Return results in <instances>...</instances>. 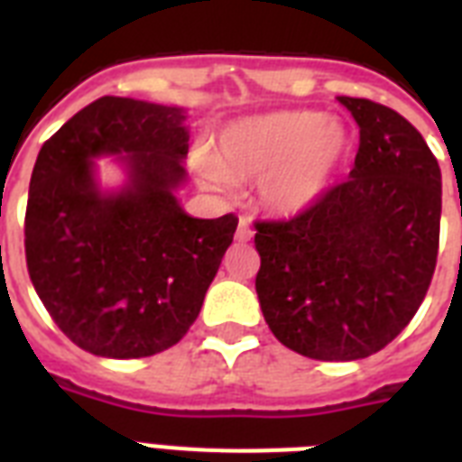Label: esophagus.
Segmentation results:
<instances>
[{"label":"esophagus","mask_w":462,"mask_h":462,"mask_svg":"<svg viewBox=\"0 0 462 462\" xmlns=\"http://www.w3.org/2000/svg\"><path fill=\"white\" fill-rule=\"evenodd\" d=\"M252 237H254L252 223H249L246 217H242V220H239V227H237V239L239 242H249Z\"/></svg>","instance_id":"34e87169"}]
</instances>
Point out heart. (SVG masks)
Segmentation results:
<instances>
[{
  "label": "heart",
  "instance_id": "b5f03b06",
  "mask_svg": "<svg viewBox=\"0 0 462 462\" xmlns=\"http://www.w3.org/2000/svg\"><path fill=\"white\" fill-rule=\"evenodd\" d=\"M347 151L350 136L337 119L311 110L273 112L225 126L201 170L213 184L261 177L263 206L300 213L326 191Z\"/></svg>",
  "mask_w": 462,
  "mask_h": 462
}]
</instances>
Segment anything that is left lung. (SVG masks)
<instances>
[{
	"label": "left lung",
	"instance_id": "1",
	"mask_svg": "<svg viewBox=\"0 0 462 462\" xmlns=\"http://www.w3.org/2000/svg\"><path fill=\"white\" fill-rule=\"evenodd\" d=\"M337 100L359 125L350 180L290 220L254 223L268 328L321 362L369 357L412 321L441 225V170L422 134L386 105Z\"/></svg>",
	"mask_w": 462,
	"mask_h": 462
}]
</instances>
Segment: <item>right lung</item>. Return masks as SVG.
<instances>
[{
  "label": "right lung",
  "mask_w": 462,
  "mask_h": 462,
  "mask_svg": "<svg viewBox=\"0 0 462 462\" xmlns=\"http://www.w3.org/2000/svg\"><path fill=\"white\" fill-rule=\"evenodd\" d=\"M184 110L97 97L40 148L25 208V263L52 321L81 350L151 357L187 336L232 245L237 216L191 217ZM119 154L127 184L103 192L93 157Z\"/></svg>",
  "instance_id": "add662e5"
}]
</instances>
